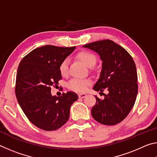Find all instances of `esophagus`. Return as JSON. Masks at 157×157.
<instances>
[{
  "label": "esophagus",
  "instance_id": "34e87169",
  "mask_svg": "<svg viewBox=\"0 0 157 157\" xmlns=\"http://www.w3.org/2000/svg\"><path fill=\"white\" fill-rule=\"evenodd\" d=\"M78 96L79 98H84L86 96V94H79Z\"/></svg>",
  "mask_w": 157,
  "mask_h": 157
}]
</instances>
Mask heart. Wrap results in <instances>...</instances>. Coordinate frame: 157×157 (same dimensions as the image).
<instances>
[{"label": "heart", "mask_w": 157, "mask_h": 157, "mask_svg": "<svg viewBox=\"0 0 157 157\" xmlns=\"http://www.w3.org/2000/svg\"><path fill=\"white\" fill-rule=\"evenodd\" d=\"M77 57L81 60L88 67H93L96 63V57L94 53L88 50H82L77 54ZM59 71L63 76H66L68 73V61L67 59H63L59 63ZM91 84V79L73 78L67 83V87L71 90L77 92H84Z\"/></svg>", "instance_id": "heart-1"}]
</instances>
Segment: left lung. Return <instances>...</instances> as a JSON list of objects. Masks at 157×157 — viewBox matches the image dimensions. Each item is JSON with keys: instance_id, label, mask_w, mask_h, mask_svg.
Returning a JSON list of instances; mask_svg holds the SVG:
<instances>
[{"instance_id": "8db88e82", "label": "left lung", "mask_w": 157, "mask_h": 157, "mask_svg": "<svg viewBox=\"0 0 157 157\" xmlns=\"http://www.w3.org/2000/svg\"><path fill=\"white\" fill-rule=\"evenodd\" d=\"M84 48L94 50L102 61L100 78L94 89H106L108 94L92 107L91 115L95 121L106 125H114L123 121L134 105L138 94L136 64L127 50L109 39L92 42Z\"/></svg>"}]
</instances>
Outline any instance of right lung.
<instances>
[{
    "label": "right lung",
    "mask_w": 157,
    "mask_h": 157,
    "mask_svg": "<svg viewBox=\"0 0 157 157\" xmlns=\"http://www.w3.org/2000/svg\"><path fill=\"white\" fill-rule=\"evenodd\" d=\"M75 48L44 46L34 49L18 65L15 94L28 120L39 129L53 131L68 121L78 96L73 91L52 96L51 86L62 79L59 63Z\"/></svg>",
    "instance_id": "obj_1"
}]
</instances>
